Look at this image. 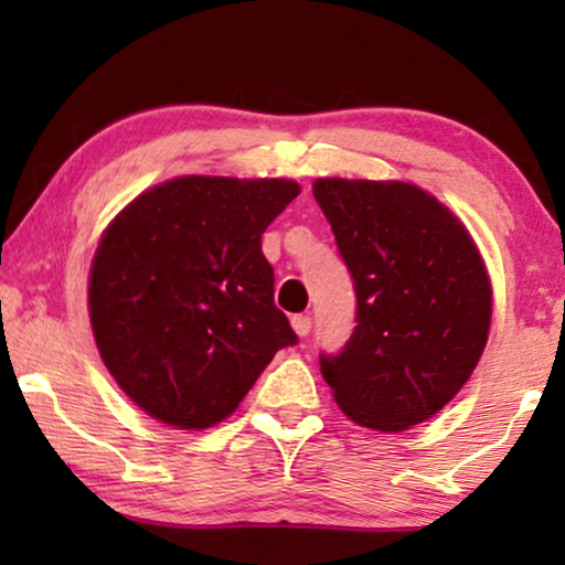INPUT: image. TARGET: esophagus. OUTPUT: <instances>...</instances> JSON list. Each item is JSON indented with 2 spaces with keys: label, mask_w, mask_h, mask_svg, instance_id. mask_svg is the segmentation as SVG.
I'll return each instance as SVG.
<instances>
[{
  "label": "esophagus",
  "mask_w": 565,
  "mask_h": 565,
  "mask_svg": "<svg viewBox=\"0 0 565 565\" xmlns=\"http://www.w3.org/2000/svg\"><path fill=\"white\" fill-rule=\"evenodd\" d=\"M292 329H296L298 337H308L311 334V319L308 316H292Z\"/></svg>",
  "instance_id": "1"
}]
</instances>
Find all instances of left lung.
Returning <instances> with one entry per match:
<instances>
[{
  "instance_id": "1",
  "label": "left lung",
  "mask_w": 565,
  "mask_h": 565,
  "mask_svg": "<svg viewBox=\"0 0 565 565\" xmlns=\"http://www.w3.org/2000/svg\"><path fill=\"white\" fill-rule=\"evenodd\" d=\"M352 273L358 327L321 375L360 427L401 431L458 396L491 327V282L468 228L408 182L316 180Z\"/></svg>"
}]
</instances>
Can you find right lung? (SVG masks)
I'll return each mask as SVG.
<instances>
[{
  "label": "right lung",
  "mask_w": 565,
  "mask_h": 565,
  "mask_svg": "<svg viewBox=\"0 0 565 565\" xmlns=\"http://www.w3.org/2000/svg\"><path fill=\"white\" fill-rule=\"evenodd\" d=\"M298 192L292 180L177 177L122 207L99 238L89 269L99 358L153 419L213 427L298 342L262 254V234Z\"/></svg>",
  "instance_id": "1"
}]
</instances>
